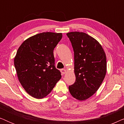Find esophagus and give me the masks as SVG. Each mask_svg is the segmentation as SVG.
I'll return each instance as SVG.
<instances>
[{"instance_id":"esophagus-1","label":"esophagus","mask_w":124,"mask_h":124,"mask_svg":"<svg viewBox=\"0 0 124 124\" xmlns=\"http://www.w3.org/2000/svg\"><path fill=\"white\" fill-rule=\"evenodd\" d=\"M61 73H62V75H64V74H65L66 73V72H67V70H65V69H61Z\"/></svg>"}]
</instances>
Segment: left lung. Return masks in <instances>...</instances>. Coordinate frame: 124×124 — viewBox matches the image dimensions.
Returning <instances> with one entry per match:
<instances>
[{"mask_svg":"<svg viewBox=\"0 0 124 124\" xmlns=\"http://www.w3.org/2000/svg\"><path fill=\"white\" fill-rule=\"evenodd\" d=\"M74 51L76 81L69 86L73 97L85 101L99 89L107 72L106 55L95 39L83 32L67 34Z\"/></svg>","mask_w":124,"mask_h":124,"instance_id":"obj_1","label":"left lung"}]
</instances>
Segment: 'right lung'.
<instances>
[{"label": "right lung", "instance_id": "obj_1", "mask_svg": "<svg viewBox=\"0 0 124 124\" xmlns=\"http://www.w3.org/2000/svg\"><path fill=\"white\" fill-rule=\"evenodd\" d=\"M62 33L43 32L23 41L14 58L20 84L30 95L42 99L48 95L61 79L55 67L54 50Z\"/></svg>", "mask_w": 124, "mask_h": 124}]
</instances>
